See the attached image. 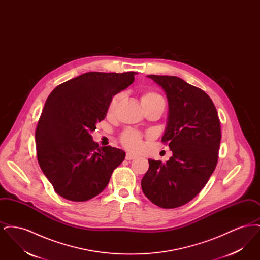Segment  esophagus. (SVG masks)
<instances>
[{
  "mask_svg": "<svg viewBox=\"0 0 260 260\" xmlns=\"http://www.w3.org/2000/svg\"><path fill=\"white\" fill-rule=\"evenodd\" d=\"M125 159L126 160H134V159H136V156L134 155V154H132V153H126Z\"/></svg>",
  "mask_w": 260,
  "mask_h": 260,
  "instance_id": "esophagus-1",
  "label": "esophagus"
}]
</instances>
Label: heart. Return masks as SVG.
<instances>
[{
	"label": "heart",
	"instance_id": "heart-1",
	"mask_svg": "<svg viewBox=\"0 0 260 260\" xmlns=\"http://www.w3.org/2000/svg\"><path fill=\"white\" fill-rule=\"evenodd\" d=\"M123 96H124V93L120 92L112 99L111 102L109 104V108H108L109 113H113L115 111L118 103L120 102L121 99H123ZM151 102H164L165 103V100L160 94L153 92V91H148V92L143 93L141 96V104L151 103ZM122 142L124 146L129 150H139L142 146V140H141L140 134H138L135 131H132V129L124 132L122 136Z\"/></svg>",
	"mask_w": 260,
	"mask_h": 260
}]
</instances>
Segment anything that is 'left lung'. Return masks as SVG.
<instances>
[{
  "mask_svg": "<svg viewBox=\"0 0 260 260\" xmlns=\"http://www.w3.org/2000/svg\"><path fill=\"white\" fill-rule=\"evenodd\" d=\"M147 77L167 95L169 115L161 141L169 142L173 156L166 164L149 159L141 188L153 204L174 209L195 198L213 173L221 140L220 122L204 90L175 76Z\"/></svg>",
  "mask_w": 260,
  "mask_h": 260,
  "instance_id": "obj_1",
  "label": "left lung"
}]
</instances>
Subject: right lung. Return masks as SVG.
I'll return each instance as SVG.
<instances>
[{
    "instance_id": "right-lung-1",
    "label": "right lung",
    "mask_w": 260,
    "mask_h": 260,
    "mask_svg": "<svg viewBox=\"0 0 260 260\" xmlns=\"http://www.w3.org/2000/svg\"><path fill=\"white\" fill-rule=\"evenodd\" d=\"M136 72H87L55 87L47 99L35 133L39 165L63 198L84 202L98 196L123 150L99 146L91 133L104 120L114 95L132 85Z\"/></svg>"
}]
</instances>
